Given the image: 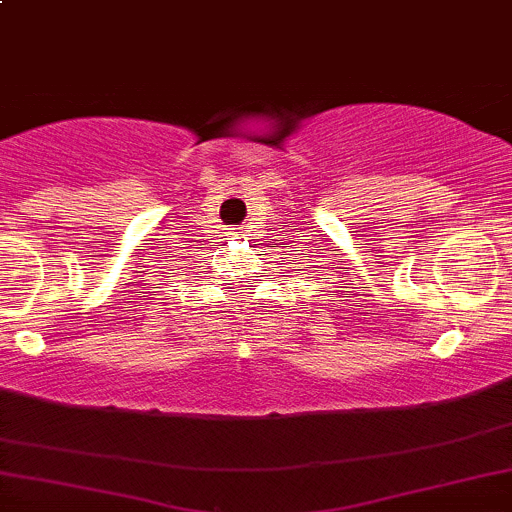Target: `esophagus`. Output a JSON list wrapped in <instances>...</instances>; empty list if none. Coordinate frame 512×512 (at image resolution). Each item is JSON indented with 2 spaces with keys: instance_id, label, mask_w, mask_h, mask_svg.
Instances as JSON below:
<instances>
[{
  "instance_id": "esophagus-1",
  "label": "esophagus",
  "mask_w": 512,
  "mask_h": 512,
  "mask_svg": "<svg viewBox=\"0 0 512 512\" xmlns=\"http://www.w3.org/2000/svg\"><path fill=\"white\" fill-rule=\"evenodd\" d=\"M228 236L238 238V236H243V231H240V228H231V233H228Z\"/></svg>"
}]
</instances>
